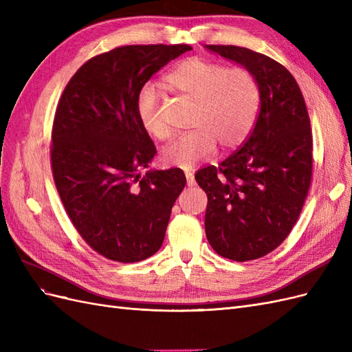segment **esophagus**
<instances>
[{"label": "esophagus", "mask_w": 352, "mask_h": 352, "mask_svg": "<svg viewBox=\"0 0 352 352\" xmlns=\"http://www.w3.org/2000/svg\"><path fill=\"white\" fill-rule=\"evenodd\" d=\"M185 176H186V180H188V185L192 186L195 184L194 180V170L192 168H185Z\"/></svg>", "instance_id": "obj_1"}]
</instances>
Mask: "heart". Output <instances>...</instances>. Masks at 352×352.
Here are the masks:
<instances>
[{"mask_svg": "<svg viewBox=\"0 0 352 352\" xmlns=\"http://www.w3.org/2000/svg\"><path fill=\"white\" fill-rule=\"evenodd\" d=\"M163 82L167 88L194 101L188 122L192 129L164 148V163L189 167L210 158L216 153L217 144L223 150H232L247 140L261 101L260 83L251 70L189 57L170 69ZM136 116L148 136L157 141L170 136L153 85H145L138 92Z\"/></svg>", "mask_w": 352, "mask_h": 352, "instance_id": "b5f03b06", "label": "heart"}]
</instances>
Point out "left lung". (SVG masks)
Returning <instances> with one entry per match:
<instances>
[{
    "mask_svg": "<svg viewBox=\"0 0 352 352\" xmlns=\"http://www.w3.org/2000/svg\"><path fill=\"white\" fill-rule=\"evenodd\" d=\"M251 70L260 111L238 151L197 172L206 190V235L233 261L261 258L287 238L301 214L313 176V135L295 78L276 60L235 45H207Z\"/></svg>",
    "mask_w": 352,
    "mask_h": 352,
    "instance_id": "8db88e82",
    "label": "left lung"
}]
</instances>
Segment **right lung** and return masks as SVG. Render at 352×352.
I'll use <instances>...</instances> for the list:
<instances>
[{"label": "right lung", "mask_w": 352, "mask_h": 352, "mask_svg": "<svg viewBox=\"0 0 352 352\" xmlns=\"http://www.w3.org/2000/svg\"><path fill=\"white\" fill-rule=\"evenodd\" d=\"M189 45H124L73 74L52 122V177L74 229L102 257L135 263L164 241L180 168L141 176L157 150L136 116V97L154 73Z\"/></svg>", "instance_id": "obj_1"}]
</instances>
